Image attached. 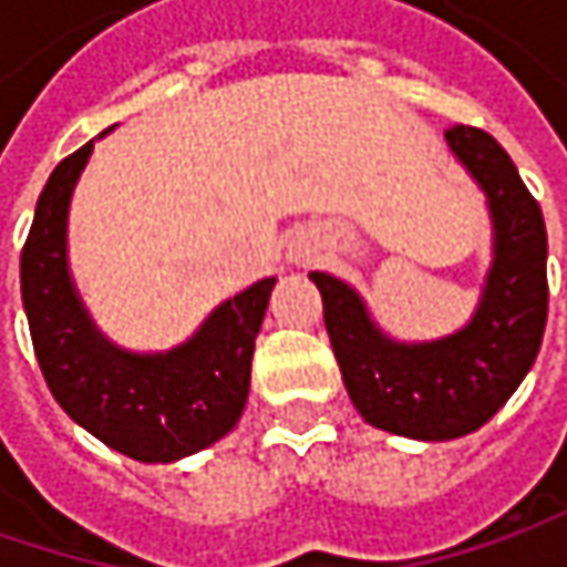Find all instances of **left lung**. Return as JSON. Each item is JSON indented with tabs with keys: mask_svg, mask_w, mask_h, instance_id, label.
Here are the masks:
<instances>
[{
	"mask_svg": "<svg viewBox=\"0 0 567 567\" xmlns=\"http://www.w3.org/2000/svg\"><path fill=\"white\" fill-rule=\"evenodd\" d=\"M444 136L485 189L495 221V262L473 323L437 342L400 346L371 323L349 285L310 272L355 409L374 429L419 441H451L482 429L527 378L549 317V247L539 203L485 130L456 123Z\"/></svg>",
	"mask_w": 567,
	"mask_h": 567,
	"instance_id": "left-lung-1",
	"label": "left lung"
}]
</instances>
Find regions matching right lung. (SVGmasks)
Segmentation results:
<instances>
[{
  "instance_id": "obj_1",
  "label": "right lung",
  "mask_w": 567,
  "mask_h": 567,
  "mask_svg": "<svg viewBox=\"0 0 567 567\" xmlns=\"http://www.w3.org/2000/svg\"><path fill=\"white\" fill-rule=\"evenodd\" d=\"M91 142L56 164L21 247V298L50 393L82 429L142 463H171L235 429L276 279L225 301L186 346L130 355L91 327L65 266V215Z\"/></svg>"
}]
</instances>
